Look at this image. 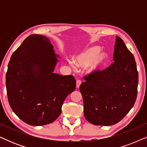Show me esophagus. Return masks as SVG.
<instances>
[{
  "label": "esophagus",
  "instance_id": "esophagus-1",
  "mask_svg": "<svg viewBox=\"0 0 147 147\" xmlns=\"http://www.w3.org/2000/svg\"><path fill=\"white\" fill-rule=\"evenodd\" d=\"M82 84V81L80 80H77V81H76V87L78 88L80 87V86Z\"/></svg>",
  "mask_w": 147,
  "mask_h": 147
}]
</instances>
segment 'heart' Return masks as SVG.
<instances>
[{
    "mask_svg": "<svg viewBox=\"0 0 147 147\" xmlns=\"http://www.w3.org/2000/svg\"><path fill=\"white\" fill-rule=\"evenodd\" d=\"M108 59V55L105 51H100L98 46L88 47L75 57L74 61L79 67H86L89 73L98 71L104 65ZM74 66V63H71Z\"/></svg>",
    "mask_w": 147,
    "mask_h": 147,
    "instance_id": "heart-1",
    "label": "heart"
}]
</instances>
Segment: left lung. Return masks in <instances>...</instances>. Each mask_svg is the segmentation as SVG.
<instances>
[{
	"label": "left lung",
	"mask_w": 147,
	"mask_h": 147,
	"mask_svg": "<svg viewBox=\"0 0 147 147\" xmlns=\"http://www.w3.org/2000/svg\"><path fill=\"white\" fill-rule=\"evenodd\" d=\"M114 62L103 70L84 76L80 86L84 116L94 125L120 122L133 107L138 74L134 55L120 37H116Z\"/></svg>",
	"instance_id": "left-lung-1"
}]
</instances>
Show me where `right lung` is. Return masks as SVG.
<instances>
[{"label": "right lung", "mask_w": 147, "mask_h": 147, "mask_svg": "<svg viewBox=\"0 0 147 147\" xmlns=\"http://www.w3.org/2000/svg\"><path fill=\"white\" fill-rule=\"evenodd\" d=\"M57 57L48 38L31 35L10 59L6 74L8 100L16 115L29 125L55 121L66 97L76 89L73 76L53 73Z\"/></svg>", "instance_id": "obj_1"}]
</instances>
